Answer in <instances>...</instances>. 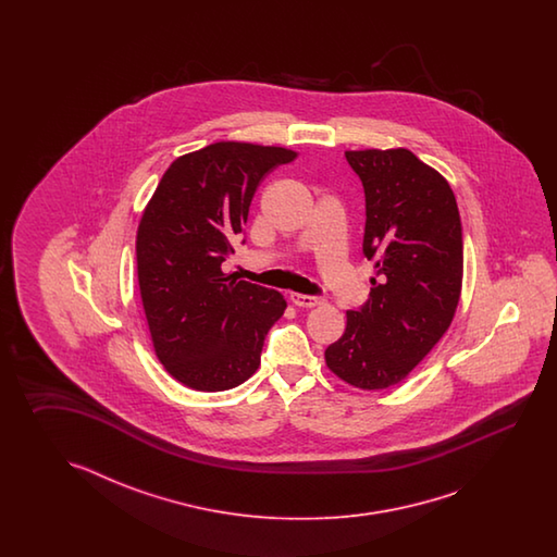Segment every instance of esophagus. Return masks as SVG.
I'll list each match as a JSON object with an SVG mask.
<instances>
[{
	"instance_id": "obj_1",
	"label": "esophagus",
	"mask_w": 557,
	"mask_h": 557,
	"mask_svg": "<svg viewBox=\"0 0 557 557\" xmlns=\"http://www.w3.org/2000/svg\"><path fill=\"white\" fill-rule=\"evenodd\" d=\"M290 300H293V305H296V307L305 308L319 307V305L324 302L322 296L298 295V293H293Z\"/></svg>"
}]
</instances>
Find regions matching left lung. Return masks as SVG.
Segmentation results:
<instances>
[{
  "label": "left lung",
  "instance_id": "left-lung-1",
  "mask_svg": "<svg viewBox=\"0 0 557 557\" xmlns=\"http://www.w3.org/2000/svg\"><path fill=\"white\" fill-rule=\"evenodd\" d=\"M362 181V250L374 259L370 296L346 312V331L324 358L362 391L403 382L436 346L462 293V221L448 181L408 149L346 151Z\"/></svg>",
  "mask_w": 557,
  "mask_h": 557
}]
</instances>
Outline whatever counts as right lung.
Masks as SVG:
<instances>
[{"instance_id":"add662e5","label":"right lung","mask_w":557,"mask_h":557,"mask_svg":"<svg viewBox=\"0 0 557 557\" xmlns=\"http://www.w3.org/2000/svg\"><path fill=\"white\" fill-rule=\"evenodd\" d=\"M296 153L284 147L219 141L166 169L137 228V276L154 352L193 391L221 392L261 364L267 332L283 317L278 290L231 281L255 190Z\"/></svg>"}]
</instances>
